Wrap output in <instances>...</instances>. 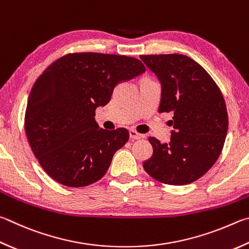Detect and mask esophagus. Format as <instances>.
Listing matches in <instances>:
<instances>
[{
    "mask_svg": "<svg viewBox=\"0 0 249 249\" xmlns=\"http://www.w3.org/2000/svg\"><path fill=\"white\" fill-rule=\"evenodd\" d=\"M129 137L132 138L133 140H136V139H142V138H144V135L137 133L136 130H135V129H129Z\"/></svg>",
    "mask_w": 249,
    "mask_h": 249,
    "instance_id": "obj_1",
    "label": "esophagus"
}]
</instances>
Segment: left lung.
<instances>
[{
    "mask_svg": "<svg viewBox=\"0 0 249 249\" xmlns=\"http://www.w3.org/2000/svg\"><path fill=\"white\" fill-rule=\"evenodd\" d=\"M162 87L159 113H173L171 142L149 137L153 153L143 169L158 182L186 185L218 160L228 133L227 106L220 88L201 65L183 54L140 55Z\"/></svg>",
    "mask_w": 249,
    "mask_h": 249,
    "instance_id": "8db88e82",
    "label": "left lung"
}]
</instances>
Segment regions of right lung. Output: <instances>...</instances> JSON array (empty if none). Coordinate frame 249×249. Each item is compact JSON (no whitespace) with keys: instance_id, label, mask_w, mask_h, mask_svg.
I'll return each mask as SVG.
<instances>
[{"instance_id":"right-lung-1","label":"right lung","mask_w":249,"mask_h":249,"mask_svg":"<svg viewBox=\"0 0 249 249\" xmlns=\"http://www.w3.org/2000/svg\"><path fill=\"white\" fill-rule=\"evenodd\" d=\"M144 71L135 57L96 52L69 53L43 71L27 102L25 132L50 178L84 187L107 173L129 133L99 127L96 109L109 103L117 84Z\"/></svg>"}]
</instances>
